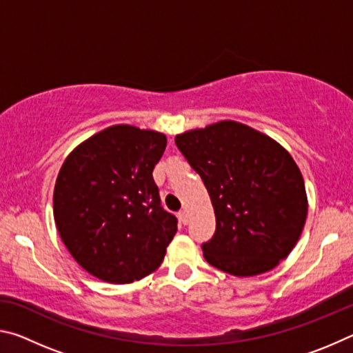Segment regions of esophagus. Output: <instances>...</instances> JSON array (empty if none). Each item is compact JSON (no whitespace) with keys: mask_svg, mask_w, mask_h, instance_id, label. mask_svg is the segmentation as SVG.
I'll list each match as a JSON object with an SVG mask.
<instances>
[{"mask_svg":"<svg viewBox=\"0 0 353 353\" xmlns=\"http://www.w3.org/2000/svg\"><path fill=\"white\" fill-rule=\"evenodd\" d=\"M179 219H181V223H182L183 225H187L188 221H190L188 212H187V210H181V212H179Z\"/></svg>","mask_w":353,"mask_h":353,"instance_id":"34e87169","label":"esophagus"}]
</instances>
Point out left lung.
<instances>
[{"instance_id": "left-lung-1", "label": "left lung", "mask_w": 353, "mask_h": 353, "mask_svg": "<svg viewBox=\"0 0 353 353\" xmlns=\"http://www.w3.org/2000/svg\"><path fill=\"white\" fill-rule=\"evenodd\" d=\"M176 146L210 194L216 230L202 243L212 266L236 277L276 268L296 246L307 193L291 155L270 137L221 121L176 137Z\"/></svg>"}]
</instances>
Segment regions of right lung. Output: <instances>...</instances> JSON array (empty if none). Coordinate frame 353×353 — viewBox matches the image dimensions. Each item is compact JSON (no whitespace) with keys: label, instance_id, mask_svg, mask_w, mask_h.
<instances>
[{"label":"right lung","instance_id":"right-lung-1","mask_svg":"<svg viewBox=\"0 0 353 353\" xmlns=\"http://www.w3.org/2000/svg\"><path fill=\"white\" fill-rule=\"evenodd\" d=\"M166 148L154 130L118 124L77 146L59 171L54 219L73 259L92 276L130 283L154 272L177 232L152 171Z\"/></svg>","mask_w":353,"mask_h":353}]
</instances>
